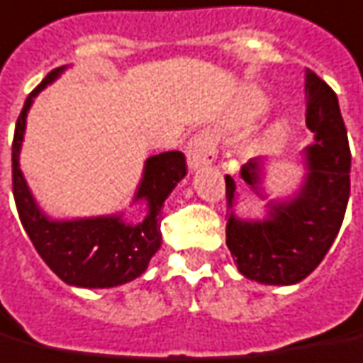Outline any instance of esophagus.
Returning a JSON list of instances; mask_svg holds the SVG:
<instances>
[{
    "label": "esophagus",
    "mask_w": 363,
    "mask_h": 363,
    "mask_svg": "<svg viewBox=\"0 0 363 363\" xmlns=\"http://www.w3.org/2000/svg\"><path fill=\"white\" fill-rule=\"evenodd\" d=\"M216 157V147L213 142L209 140L208 136H194L186 146V161H189V169H198L203 165H209Z\"/></svg>",
    "instance_id": "obj_1"
}]
</instances>
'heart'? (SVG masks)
Masks as SVG:
<instances>
[{
    "mask_svg": "<svg viewBox=\"0 0 363 363\" xmlns=\"http://www.w3.org/2000/svg\"><path fill=\"white\" fill-rule=\"evenodd\" d=\"M246 107H248L250 117H257V115H262L265 109H267V99H265V96L262 92H257V90H250L248 96H246ZM284 134H286V123L279 121V123H275V125L267 130V140L269 142L283 140Z\"/></svg>",
    "mask_w": 363,
    "mask_h": 363,
    "instance_id": "b5f03b06",
    "label": "heart"
}]
</instances>
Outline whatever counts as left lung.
Wrapping results in <instances>:
<instances>
[{"label": "left lung", "mask_w": 363, "mask_h": 363, "mask_svg": "<svg viewBox=\"0 0 363 363\" xmlns=\"http://www.w3.org/2000/svg\"><path fill=\"white\" fill-rule=\"evenodd\" d=\"M306 127L313 142L304 147V179L296 192L269 200L262 219L235 213L236 182L227 174V246L244 277L262 284L300 283L315 269L339 235L350 196V147L337 94L315 72H306ZM269 161L250 160L240 179L262 200Z\"/></svg>", "instance_id": "left-lung-1"}]
</instances>
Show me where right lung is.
Here are the masks:
<instances>
[{
    "label": "right lung",
    "instance_id": "1",
    "mask_svg": "<svg viewBox=\"0 0 363 363\" xmlns=\"http://www.w3.org/2000/svg\"><path fill=\"white\" fill-rule=\"evenodd\" d=\"M53 69L24 101L13 138V196L18 217L34 248L63 283L80 289H111L130 283L147 269L161 246L163 206L186 174L182 152H163L144 161V171L133 203H146V217L128 223L125 211L113 216L53 219L40 208L21 171L26 117L34 98L65 72Z\"/></svg>",
    "mask_w": 363,
    "mask_h": 363
}]
</instances>
